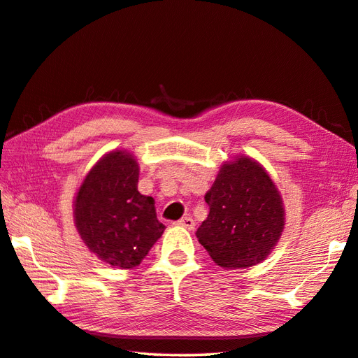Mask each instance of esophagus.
Listing matches in <instances>:
<instances>
[{
	"mask_svg": "<svg viewBox=\"0 0 358 358\" xmlns=\"http://www.w3.org/2000/svg\"><path fill=\"white\" fill-rule=\"evenodd\" d=\"M177 225L178 227H181V228H186V229H189V231H192L194 229V227H195V222L192 220V217H183V219H180L178 222H177Z\"/></svg>",
	"mask_w": 358,
	"mask_h": 358,
	"instance_id": "obj_1",
	"label": "esophagus"
}]
</instances>
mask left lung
I'll return each instance as SVG.
<instances>
[{
	"label": "left lung",
	"mask_w": 358,
	"mask_h": 358,
	"mask_svg": "<svg viewBox=\"0 0 358 358\" xmlns=\"http://www.w3.org/2000/svg\"><path fill=\"white\" fill-rule=\"evenodd\" d=\"M205 200L209 214L195 234L217 265L253 267L276 247L284 231V205L257 161L248 157L227 161Z\"/></svg>",
	"instance_id": "obj_1"
}]
</instances>
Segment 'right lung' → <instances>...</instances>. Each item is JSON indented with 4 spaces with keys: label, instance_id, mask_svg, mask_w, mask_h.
<instances>
[{
    "label": "right lung",
    "instance_id": "obj_1",
    "mask_svg": "<svg viewBox=\"0 0 358 358\" xmlns=\"http://www.w3.org/2000/svg\"><path fill=\"white\" fill-rule=\"evenodd\" d=\"M139 166L125 150H113L93 166L74 200V222L91 253L115 268L141 264L164 225L155 200L138 191Z\"/></svg>",
    "mask_w": 358,
    "mask_h": 358
}]
</instances>
